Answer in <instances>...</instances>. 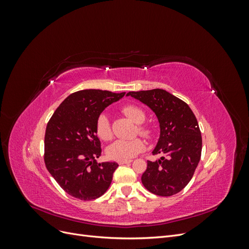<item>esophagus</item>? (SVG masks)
I'll list each match as a JSON object with an SVG mask.
<instances>
[{
  "label": "esophagus",
  "instance_id": "1",
  "mask_svg": "<svg viewBox=\"0 0 249 249\" xmlns=\"http://www.w3.org/2000/svg\"><path fill=\"white\" fill-rule=\"evenodd\" d=\"M131 162H132V160H123V161H118V164L119 165H124V164H129Z\"/></svg>",
  "mask_w": 249,
  "mask_h": 249
}]
</instances>
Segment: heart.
Returning <instances> with one entry per match:
<instances>
[{"label":"heart","instance_id":"heart-1","mask_svg":"<svg viewBox=\"0 0 249 249\" xmlns=\"http://www.w3.org/2000/svg\"><path fill=\"white\" fill-rule=\"evenodd\" d=\"M124 114L135 124H142L145 120V113L135 105H126L123 108ZM96 136L101 140L108 141L112 138V130L108 117L101 114L95 123ZM139 134L147 139H153L155 130L148 125H140ZM145 149V142L140 138L132 140H116L108 147L107 154L113 160H131Z\"/></svg>","mask_w":249,"mask_h":249}]
</instances>
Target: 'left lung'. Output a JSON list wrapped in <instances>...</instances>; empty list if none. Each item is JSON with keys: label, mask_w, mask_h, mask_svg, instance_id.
Here are the masks:
<instances>
[{"label": "left lung", "mask_w": 249, "mask_h": 249, "mask_svg": "<svg viewBox=\"0 0 249 249\" xmlns=\"http://www.w3.org/2000/svg\"><path fill=\"white\" fill-rule=\"evenodd\" d=\"M131 95L152 109L160 123V139L141 177L146 189L159 196H171L190 182L201 156V134L197 119L188 105L163 89L130 91Z\"/></svg>", "instance_id": "obj_1"}]
</instances>
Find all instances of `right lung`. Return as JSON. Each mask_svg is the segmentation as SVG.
<instances>
[{"label":"right lung","mask_w":249,"mask_h":249,"mask_svg":"<svg viewBox=\"0 0 249 249\" xmlns=\"http://www.w3.org/2000/svg\"><path fill=\"white\" fill-rule=\"evenodd\" d=\"M125 92L85 89L60 104L44 135V164L58 185L74 198H99L111 185L115 162L97 163L102 147L95 123L103 110Z\"/></svg>","instance_id":"right-lung-1"}]
</instances>
